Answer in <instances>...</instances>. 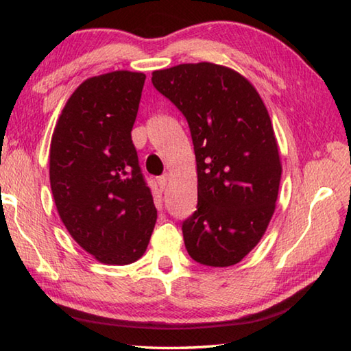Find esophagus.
<instances>
[{"instance_id":"34e87169","label":"esophagus","mask_w":351,"mask_h":351,"mask_svg":"<svg viewBox=\"0 0 351 351\" xmlns=\"http://www.w3.org/2000/svg\"><path fill=\"white\" fill-rule=\"evenodd\" d=\"M167 180H169V176L167 175H162V176H158V180H156V182H158V187L162 190L164 192V189H165V186H167Z\"/></svg>"}]
</instances>
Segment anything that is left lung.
I'll use <instances>...</instances> for the list:
<instances>
[{
  "instance_id": "left-lung-1",
  "label": "left lung",
  "mask_w": 351,
  "mask_h": 351,
  "mask_svg": "<svg viewBox=\"0 0 351 351\" xmlns=\"http://www.w3.org/2000/svg\"><path fill=\"white\" fill-rule=\"evenodd\" d=\"M152 83L182 112L198 173L197 210L182 221L190 257L232 266L263 237L282 165L268 110L245 77L213 63L154 71Z\"/></svg>"
}]
</instances>
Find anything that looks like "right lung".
<instances>
[{"instance_id":"1","label":"right lung","mask_w":351,"mask_h":351,"mask_svg":"<svg viewBox=\"0 0 351 351\" xmlns=\"http://www.w3.org/2000/svg\"><path fill=\"white\" fill-rule=\"evenodd\" d=\"M145 74L91 77L64 105L51 141L54 201L71 237L108 265L142 257L158 213L132 130Z\"/></svg>"}]
</instances>
